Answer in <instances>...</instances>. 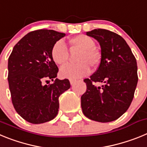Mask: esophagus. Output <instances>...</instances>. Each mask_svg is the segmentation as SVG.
Instances as JSON below:
<instances>
[{
    "label": "esophagus",
    "mask_w": 147,
    "mask_h": 147,
    "mask_svg": "<svg viewBox=\"0 0 147 147\" xmlns=\"http://www.w3.org/2000/svg\"><path fill=\"white\" fill-rule=\"evenodd\" d=\"M76 82V80H70V83H71V85H73L74 83Z\"/></svg>",
    "instance_id": "esophagus-1"
}]
</instances>
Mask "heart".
I'll list each match as a JSON object with an SVG mask.
<instances>
[{"label":"heart","mask_w":147,"mask_h":147,"mask_svg":"<svg viewBox=\"0 0 147 147\" xmlns=\"http://www.w3.org/2000/svg\"><path fill=\"white\" fill-rule=\"evenodd\" d=\"M70 43L74 48L80 50L76 59L78 63L67 64L62 67L59 75L62 78L76 80L82 77L90 72V66L95 67L99 64L101 57L95 49L94 40L85 34H79L69 40ZM51 58L57 65H62L67 59V49L62 40H58L53 45Z\"/></svg>","instance_id":"obj_1"}]
</instances>
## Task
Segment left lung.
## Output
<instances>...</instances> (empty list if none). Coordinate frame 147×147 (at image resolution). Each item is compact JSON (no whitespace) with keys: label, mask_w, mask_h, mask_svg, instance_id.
Returning <instances> with one entry per match:
<instances>
[{"label":"left lung","mask_w":147,"mask_h":147,"mask_svg":"<svg viewBox=\"0 0 147 147\" xmlns=\"http://www.w3.org/2000/svg\"><path fill=\"white\" fill-rule=\"evenodd\" d=\"M101 47L98 69L85 79L87 90L81 97L84 115L98 122H110L121 117L130 106L138 83L136 59L120 35L97 28L86 32ZM94 82L103 83L96 87Z\"/></svg>","instance_id":"8db88e82"}]
</instances>
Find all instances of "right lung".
<instances>
[{"instance_id":"1","label":"right lung","mask_w":147,"mask_h":147,"mask_svg":"<svg viewBox=\"0 0 147 147\" xmlns=\"http://www.w3.org/2000/svg\"><path fill=\"white\" fill-rule=\"evenodd\" d=\"M65 34L40 29L25 35L15 45L8 60V82L11 102L19 115L32 124H42L57 116L59 97L71 87L69 80L56 79L58 67L51 49Z\"/></svg>"}]
</instances>
